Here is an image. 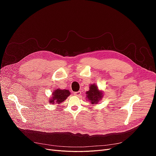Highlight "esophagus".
I'll return each instance as SVG.
<instances>
[{
    "label": "esophagus",
    "instance_id": "1",
    "mask_svg": "<svg viewBox=\"0 0 156 156\" xmlns=\"http://www.w3.org/2000/svg\"><path fill=\"white\" fill-rule=\"evenodd\" d=\"M73 94H74L75 96H81V91L75 92Z\"/></svg>",
    "mask_w": 156,
    "mask_h": 156
}]
</instances>
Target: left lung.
Wrapping results in <instances>:
<instances>
[{"instance_id":"obj_1","label":"left lung","mask_w":156,"mask_h":156,"mask_svg":"<svg viewBox=\"0 0 156 156\" xmlns=\"http://www.w3.org/2000/svg\"><path fill=\"white\" fill-rule=\"evenodd\" d=\"M89 90L86 92L87 99L92 105L98 104L103 97V91L98 89V86L95 84H92L89 87Z\"/></svg>"}]
</instances>
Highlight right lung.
Wrapping results in <instances>:
<instances>
[{
	"label": "right lung",
	"mask_w": 156,
	"mask_h": 156,
	"mask_svg": "<svg viewBox=\"0 0 156 156\" xmlns=\"http://www.w3.org/2000/svg\"><path fill=\"white\" fill-rule=\"evenodd\" d=\"M69 95L70 92L68 90H62L60 88L56 89L52 93V97L49 98V103L53 105L60 104L66 100Z\"/></svg>",
	"instance_id": "1"
}]
</instances>
